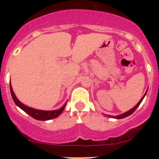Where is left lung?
I'll use <instances>...</instances> for the list:
<instances>
[{
  "instance_id": "8db88e82",
  "label": "left lung",
  "mask_w": 159,
  "mask_h": 159,
  "mask_svg": "<svg viewBox=\"0 0 159 159\" xmlns=\"http://www.w3.org/2000/svg\"><path fill=\"white\" fill-rule=\"evenodd\" d=\"M146 94H147V92H146V93H145V95H143V97H142V99H140V101H139V102H138L137 104H136L135 106L134 107H133V108H131V109H130V110H129L128 111L125 112V113L122 114V115H119V116H116V117H113V116H112V118H116V119H123V118H125V117H127V116H130V115H131V114L133 113V112H134V111L136 110V109H137V107H138L139 106V105H140V103H141V102H142V101H143V99H144V97H145Z\"/></svg>"
}]
</instances>
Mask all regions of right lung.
Masks as SVG:
<instances>
[{
    "label": "right lung",
    "instance_id": "right-lung-1",
    "mask_svg": "<svg viewBox=\"0 0 159 159\" xmlns=\"http://www.w3.org/2000/svg\"><path fill=\"white\" fill-rule=\"evenodd\" d=\"M10 92L11 95H12V99L15 102V103L16 104V106L19 107L20 109L25 111L27 114H29V116H32V118H34L35 119H37V120H41V121H45V120H49V119H55V118L58 117L60 114L62 113V111H64V107L66 106V103L62 107L59 109V110L56 111H41V110H36L34 108L29 107L26 106V105L23 104L21 102H20L18 100V99L16 98V96L14 94L13 91H12V86H11L10 84Z\"/></svg>",
    "mask_w": 159,
    "mask_h": 159
}]
</instances>
